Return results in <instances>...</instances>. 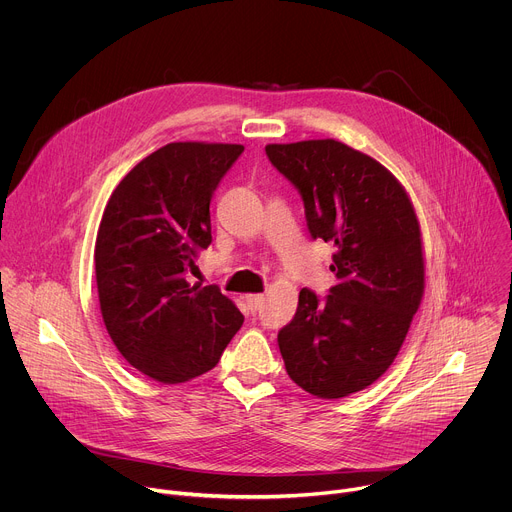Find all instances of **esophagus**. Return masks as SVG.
Listing matches in <instances>:
<instances>
[{
  "instance_id": "obj_1",
  "label": "esophagus",
  "mask_w": 512,
  "mask_h": 512,
  "mask_svg": "<svg viewBox=\"0 0 512 512\" xmlns=\"http://www.w3.org/2000/svg\"><path fill=\"white\" fill-rule=\"evenodd\" d=\"M245 302H247L249 310H251V312H255V310H259V308H261V304L265 302V298H263L261 294H249V296H245Z\"/></svg>"
}]
</instances>
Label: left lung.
<instances>
[{"instance_id": "obj_1", "label": "left lung", "mask_w": 512, "mask_h": 512, "mask_svg": "<svg viewBox=\"0 0 512 512\" xmlns=\"http://www.w3.org/2000/svg\"><path fill=\"white\" fill-rule=\"evenodd\" d=\"M302 194L310 235L334 245L336 285L300 291L277 342L289 379L322 399L373 385L393 364L421 304L425 263L415 208L377 160L336 139L265 145Z\"/></svg>"}]
</instances>
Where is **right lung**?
Instances as JSON below:
<instances>
[{
	"label": "right lung",
	"mask_w": 512,
	"mask_h": 512,
	"mask_svg": "<svg viewBox=\"0 0 512 512\" xmlns=\"http://www.w3.org/2000/svg\"><path fill=\"white\" fill-rule=\"evenodd\" d=\"M243 150L168 143L143 158L105 206L95 241L103 322L131 367L158 383L214 369L245 320L216 285L186 279L212 241L210 198Z\"/></svg>",
	"instance_id": "add662e5"
}]
</instances>
